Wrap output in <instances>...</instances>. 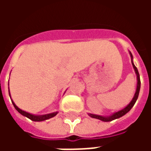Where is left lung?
<instances>
[{
    "label": "left lung",
    "mask_w": 151,
    "mask_h": 151,
    "mask_svg": "<svg viewBox=\"0 0 151 151\" xmlns=\"http://www.w3.org/2000/svg\"><path fill=\"white\" fill-rule=\"evenodd\" d=\"M130 56H131V58H132V65L133 66V69L135 70V73H136L137 74V90H136V93H135V95H134V97L132 99V101L130 102V104L127 107L122 109V110H120V111H117L116 113H114L113 115H111L110 116L108 117H104L101 116H97V115H93V114H89V116H91L92 118H96V119H99V120H102V121H105V122H107V121H111V120H116L117 118H120V117L123 116L124 115H125L127 112H129V111L131 110V108H133V105L135 104V103H136L137 99L138 98V95H139V91H140V87H141V81H140V75H139V73H138V70L137 69V67L134 65V64L133 62V56H132V53L130 52Z\"/></svg>",
    "instance_id": "left-lung-1"
}]
</instances>
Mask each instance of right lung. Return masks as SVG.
<instances>
[{"label":"right lung","mask_w":151,"mask_h":151,"mask_svg":"<svg viewBox=\"0 0 151 151\" xmlns=\"http://www.w3.org/2000/svg\"><path fill=\"white\" fill-rule=\"evenodd\" d=\"M10 95V94H9ZM10 96V95H9ZM12 103H13V104L14 106L15 109L17 110V111L19 112L20 114H22V116H24L27 117L29 118L30 120H33V121H43V120H48L50 118H52V117L55 116L57 112H53V113H50V114H47V115H42V116H35V115H32V114H30L27 112V111H24L21 110L20 108H18L15 104L13 102V100H11Z\"/></svg>","instance_id":"right-lung-1"}]
</instances>
